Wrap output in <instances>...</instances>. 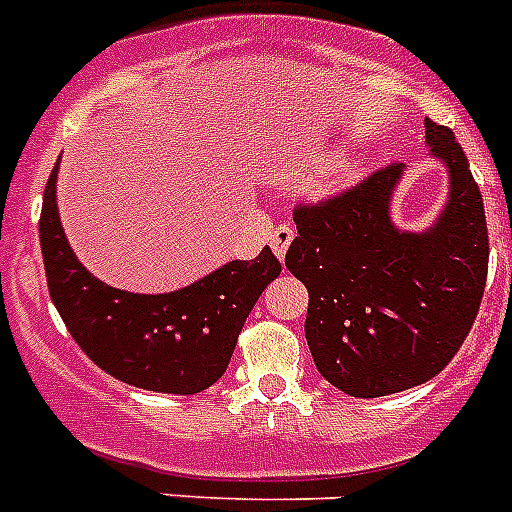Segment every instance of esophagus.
Instances as JSON below:
<instances>
[{
	"label": "esophagus",
	"instance_id": "1",
	"mask_svg": "<svg viewBox=\"0 0 512 512\" xmlns=\"http://www.w3.org/2000/svg\"><path fill=\"white\" fill-rule=\"evenodd\" d=\"M295 241V228H289V225H277V228L271 230L269 235V246L271 251H274V256H277L279 261L287 256V248L289 243Z\"/></svg>",
	"mask_w": 512,
	"mask_h": 512
}]
</instances>
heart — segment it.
Wrapping results in <instances>:
<instances>
[{
	"mask_svg": "<svg viewBox=\"0 0 512 512\" xmlns=\"http://www.w3.org/2000/svg\"><path fill=\"white\" fill-rule=\"evenodd\" d=\"M346 176H348L346 161H330V164H325V169L320 171L318 187H338Z\"/></svg>",
	"mask_w": 512,
	"mask_h": 512,
	"instance_id": "b5f03b06",
	"label": "heart"
}]
</instances>
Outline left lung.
I'll return each instance as SVG.
<instances>
[{
    "label": "left lung",
    "instance_id": "8db88e82",
    "mask_svg": "<svg viewBox=\"0 0 512 512\" xmlns=\"http://www.w3.org/2000/svg\"><path fill=\"white\" fill-rule=\"evenodd\" d=\"M428 156L449 174L425 230L392 220L395 164L320 205L297 207L287 269L307 287L305 338L318 372L351 397H384L436 377L467 338L487 282L482 194L454 133L425 120Z\"/></svg>",
    "mask_w": 512,
    "mask_h": 512
}]
</instances>
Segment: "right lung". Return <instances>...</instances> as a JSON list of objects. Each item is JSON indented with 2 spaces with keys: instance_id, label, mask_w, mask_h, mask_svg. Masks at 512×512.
I'll use <instances>...</instances> for the list:
<instances>
[{
  "instance_id": "add662e5",
  "label": "right lung",
  "mask_w": 512,
  "mask_h": 512,
  "mask_svg": "<svg viewBox=\"0 0 512 512\" xmlns=\"http://www.w3.org/2000/svg\"><path fill=\"white\" fill-rule=\"evenodd\" d=\"M58 161L40 212L48 292L81 351L140 390L197 395L223 377L248 312L282 264L269 246L253 261H228L164 295L110 287L76 259L56 205Z\"/></svg>"
}]
</instances>
